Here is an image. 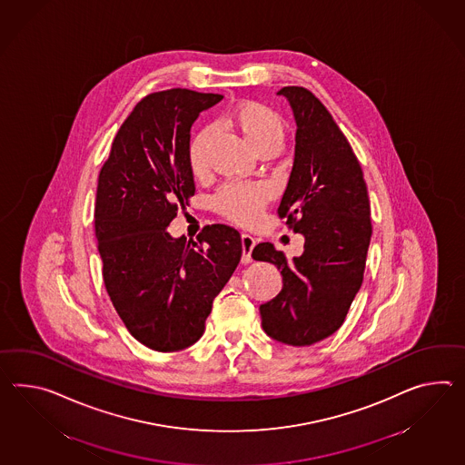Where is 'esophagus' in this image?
Segmentation results:
<instances>
[{
  "label": "esophagus",
  "mask_w": 465,
  "mask_h": 465,
  "mask_svg": "<svg viewBox=\"0 0 465 465\" xmlns=\"http://www.w3.org/2000/svg\"><path fill=\"white\" fill-rule=\"evenodd\" d=\"M255 247V238L250 237L247 233L242 235V262L250 263L252 262V250Z\"/></svg>",
  "instance_id": "esophagus-1"
}]
</instances>
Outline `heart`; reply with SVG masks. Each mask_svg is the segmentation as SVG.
Here are the masks:
<instances>
[{"mask_svg":"<svg viewBox=\"0 0 465 465\" xmlns=\"http://www.w3.org/2000/svg\"><path fill=\"white\" fill-rule=\"evenodd\" d=\"M228 123L245 137L257 154L277 151L283 141L282 117L265 104L247 101L238 104L228 115ZM213 129L204 127L193 136L188 146V163L194 176H203L210 170V144ZM269 190L261 184L230 183L216 192L212 204L216 212L238 225H253L259 222Z\"/></svg>","mask_w":465,"mask_h":465,"instance_id":"obj_1","label":"heart"}]
</instances>
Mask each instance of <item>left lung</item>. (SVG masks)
Here are the masks:
<instances>
[{
	"label": "left lung",
	"instance_id": "8db88e82",
	"mask_svg": "<svg viewBox=\"0 0 465 465\" xmlns=\"http://www.w3.org/2000/svg\"><path fill=\"white\" fill-rule=\"evenodd\" d=\"M277 94L297 125L294 166L277 213L306 242L292 261L269 242L252 257L282 273V291L261 306L262 328L283 344L311 346L341 328L361 287L371 210L361 164L328 109L304 87Z\"/></svg>",
	"mask_w": 465,
	"mask_h": 465
}]
</instances>
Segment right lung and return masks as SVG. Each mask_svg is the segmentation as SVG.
I'll return each instance as SVG.
<instances>
[{
  "mask_svg": "<svg viewBox=\"0 0 465 465\" xmlns=\"http://www.w3.org/2000/svg\"><path fill=\"white\" fill-rule=\"evenodd\" d=\"M220 94L154 92L137 103L99 173L95 237L105 291L127 331L154 351H180L203 336L216 295L235 272L242 238L206 225L196 242L168 233L194 194L190 131Z\"/></svg>",
  "mask_w": 465,
  "mask_h": 465,
  "instance_id": "add662e5",
  "label": "right lung"
}]
</instances>
